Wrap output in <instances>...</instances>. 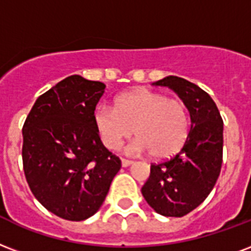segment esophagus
<instances>
[{
    "instance_id": "34e87169",
    "label": "esophagus",
    "mask_w": 251,
    "mask_h": 251,
    "mask_svg": "<svg viewBox=\"0 0 251 251\" xmlns=\"http://www.w3.org/2000/svg\"><path fill=\"white\" fill-rule=\"evenodd\" d=\"M121 162H122V166H124V167H127V166H130V164H133V160L125 159V158H122Z\"/></svg>"
}]
</instances>
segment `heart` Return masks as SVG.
Instances as JSON below:
<instances>
[{
    "mask_svg": "<svg viewBox=\"0 0 251 251\" xmlns=\"http://www.w3.org/2000/svg\"><path fill=\"white\" fill-rule=\"evenodd\" d=\"M95 125L110 150H118L134 130L137 141L130 146V152L147 150L151 156L162 159L184 146L191 120L187 105L179 99L137 89L120 96L114 109L106 105L96 109Z\"/></svg>",
    "mask_w": 251,
    "mask_h": 251,
    "instance_id": "b5f03b06",
    "label": "heart"
}]
</instances>
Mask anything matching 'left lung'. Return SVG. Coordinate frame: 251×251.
Segmentation results:
<instances>
[{"instance_id":"obj_1","label":"left lung","mask_w":251,"mask_h":251,"mask_svg":"<svg viewBox=\"0 0 251 251\" xmlns=\"http://www.w3.org/2000/svg\"><path fill=\"white\" fill-rule=\"evenodd\" d=\"M154 85L168 87L180 97L188 108L191 129L177 154L160 163H151L142 195L159 215L183 217L205 200L219 179L224 122L215 101L196 84L167 76Z\"/></svg>"}]
</instances>
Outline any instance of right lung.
I'll list each match as a JSON object with an SVG mask.
<instances>
[{
    "mask_svg": "<svg viewBox=\"0 0 251 251\" xmlns=\"http://www.w3.org/2000/svg\"><path fill=\"white\" fill-rule=\"evenodd\" d=\"M105 84L72 75L36 99L24 124L22 160L36 200L57 217L83 221L100 209L121 159L95 125Z\"/></svg>",
    "mask_w": 251,
    "mask_h": 251,
    "instance_id": "obj_1",
    "label": "right lung"
}]
</instances>
